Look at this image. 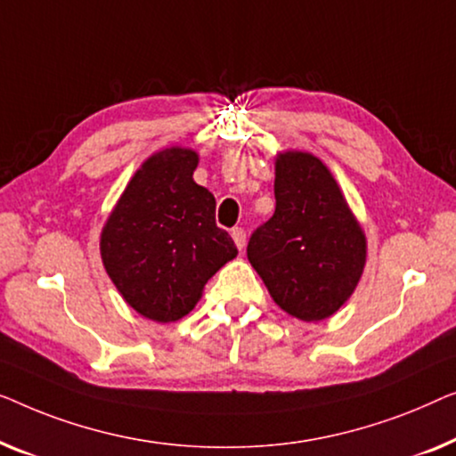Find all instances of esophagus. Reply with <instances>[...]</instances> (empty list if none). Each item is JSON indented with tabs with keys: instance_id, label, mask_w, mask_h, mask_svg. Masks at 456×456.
I'll return each instance as SVG.
<instances>
[{
	"instance_id": "1",
	"label": "esophagus",
	"mask_w": 456,
	"mask_h": 456,
	"mask_svg": "<svg viewBox=\"0 0 456 456\" xmlns=\"http://www.w3.org/2000/svg\"><path fill=\"white\" fill-rule=\"evenodd\" d=\"M231 237H233V241H235V246H237V249H241L246 248V231H243L241 227H235V229H231Z\"/></svg>"
}]
</instances>
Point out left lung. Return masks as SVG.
Returning a JSON list of instances; mask_svg holds the SVG:
<instances>
[{
  "mask_svg": "<svg viewBox=\"0 0 456 456\" xmlns=\"http://www.w3.org/2000/svg\"><path fill=\"white\" fill-rule=\"evenodd\" d=\"M274 198V215L249 237L248 260L281 310L320 322L354 295L368 258L365 233L312 152H277Z\"/></svg>",
  "mask_w": 456,
  "mask_h": 456,
  "instance_id": "left-lung-1",
  "label": "left lung"
}]
</instances>
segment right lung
Instances as JSON below:
<instances>
[{
	"instance_id": "right-lung-1",
	"label": "right lung",
	"mask_w": 456,
	"mask_h": 456,
	"mask_svg": "<svg viewBox=\"0 0 456 456\" xmlns=\"http://www.w3.org/2000/svg\"><path fill=\"white\" fill-rule=\"evenodd\" d=\"M196 151L169 146L127 182L101 231L102 266L121 297L152 322L194 310L237 248L215 223V196L194 182Z\"/></svg>"
}]
</instances>
